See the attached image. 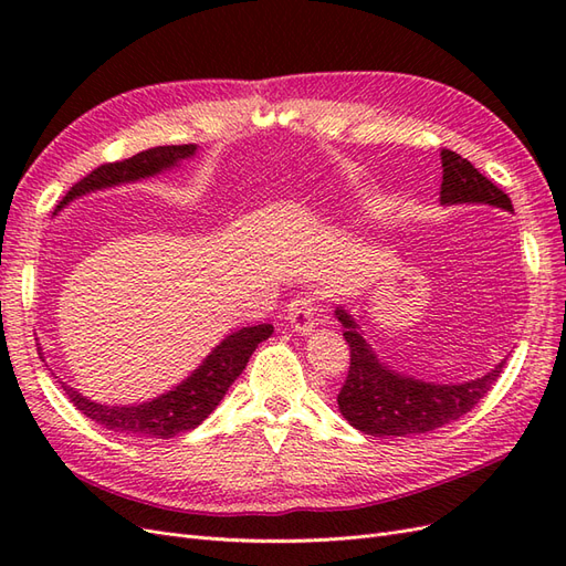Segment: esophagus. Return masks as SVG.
<instances>
[{
    "mask_svg": "<svg viewBox=\"0 0 566 566\" xmlns=\"http://www.w3.org/2000/svg\"><path fill=\"white\" fill-rule=\"evenodd\" d=\"M318 297L314 293H300L287 304V318L293 323V328L297 333H310L316 325V314H318Z\"/></svg>",
    "mask_w": 566,
    "mask_h": 566,
    "instance_id": "34e87169",
    "label": "esophagus"
}]
</instances>
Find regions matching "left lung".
<instances>
[{
	"mask_svg": "<svg viewBox=\"0 0 566 566\" xmlns=\"http://www.w3.org/2000/svg\"><path fill=\"white\" fill-rule=\"evenodd\" d=\"M441 167L443 205L489 202L512 212L507 193L455 150L441 148ZM335 316L345 325V339L349 345V373L337 394L339 413L356 430L373 437L424 434L455 422L486 397L505 366V361H501L484 378L465 385H434L406 378L378 361L345 310H337Z\"/></svg>",
	"mask_w": 566,
	"mask_h": 566,
	"instance_id": "left-lung-1",
	"label": "left lung"
}]
</instances>
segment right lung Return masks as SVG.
I'll use <instances>...</instances> for the list:
<instances>
[{
  "label": "right lung",
  "mask_w": 566,
  "mask_h": 566,
  "mask_svg": "<svg viewBox=\"0 0 566 566\" xmlns=\"http://www.w3.org/2000/svg\"><path fill=\"white\" fill-rule=\"evenodd\" d=\"M196 146L193 144H181V146H156L136 153L132 158L104 163L87 177H82L71 191L65 193L61 205L73 200L75 196H82L94 188H106L113 184L144 179L163 172V169L172 167L175 163L193 156ZM59 205V208H61ZM273 333V325L260 323L250 325V328L235 331L229 335L221 345L205 358V364L181 382L175 391H167L163 397L153 399L142 406H101L90 399H84L73 387L61 382L63 391L67 394L71 403L92 418L94 422L108 427V430L123 432L129 437H156V439H169L175 434L188 432L198 427L205 418H208L217 403L224 399L227 389L231 382L243 373L248 366L252 352L256 349L260 342H264Z\"/></svg>",
  "instance_id": "obj_1"
}]
</instances>
